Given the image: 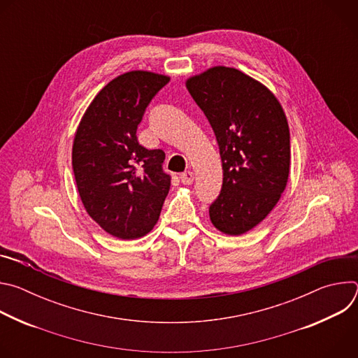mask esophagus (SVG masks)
<instances>
[{
	"mask_svg": "<svg viewBox=\"0 0 358 358\" xmlns=\"http://www.w3.org/2000/svg\"><path fill=\"white\" fill-rule=\"evenodd\" d=\"M180 178H181V182H182V184L189 185V184H192V181H194V173L189 171V170H188V171H184V173H181Z\"/></svg>",
	"mask_w": 358,
	"mask_h": 358,
	"instance_id": "34e87169",
	"label": "esophagus"
}]
</instances>
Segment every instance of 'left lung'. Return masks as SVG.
I'll list each match as a JSON object with an SVG mask.
<instances>
[{
  "mask_svg": "<svg viewBox=\"0 0 358 358\" xmlns=\"http://www.w3.org/2000/svg\"><path fill=\"white\" fill-rule=\"evenodd\" d=\"M220 147L222 187L210 206L217 229L241 235L273 210L290 167V133L278 99L258 80L215 66L187 80Z\"/></svg>",
  "mask_w": 358,
  "mask_h": 358,
  "instance_id": "8db88e82",
  "label": "left lung"
}]
</instances>
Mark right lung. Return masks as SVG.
I'll list each match as a JSON object with an SVG mask.
<instances>
[{
  "label": "right lung",
  "instance_id": "right-lung-1",
  "mask_svg": "<svg viewBox=\"0 0 358 358\" xmlns=\"http://www.w3.org/2000/svg\"><path fill=\"white\" fill-rule=\"evenodd\" d=\"M169 76L133 71L101 89L75 134L72 169L87 214L108 234L136 239L159 221L170 189L163 173V150H147L137 140L150 101Z\"/></svg>",
  "mask_w": 358,
  "mask_h": 358
}]
</instances>
